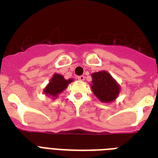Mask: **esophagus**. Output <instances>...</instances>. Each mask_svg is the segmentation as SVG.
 Listing matches in <instances>:
<instances>
[{"instance_id": "esophagus-1", "label": "esophagus", "mask_w": 158, "mask_h": 158, "mask_svg": "<svg viewBox=\"0 0 158 158\" xmlns=\"http://www.w3.org/2000/svg\"><path fill=\"white\" fill-rule=\"evenodd\" d=\"M84 79H85V77L84 75H80V76L78 77V79H79V81H84Z\"/></svg>"}]
</instances>
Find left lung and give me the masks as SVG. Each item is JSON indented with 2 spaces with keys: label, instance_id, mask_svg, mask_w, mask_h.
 I'll return each instance as SVG.
<instances>
[{
  "label": "left lung",
  "instance_id": "8db88e82",
  "mask_svg": "<svg viewBox=\"0 0 158 158\" xmlns=\"http://www.w3.org/2000/svg\"><path fill=\"white\" fill-rule=\"evenodd\" d=\"M92 90L102 102H113L120 94V87L112 76L105 70L92 74Z\"/></svg>",
  "mask_w": 158,
  "mask_h": 158
}]
</instances>
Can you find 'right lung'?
Masks as SVG:
<instances>
[{
    "label": "right lung",
    "instance_id": "add662e5",
    "mask_svg": "<svg viewBox=\"0 0 158 158\" xmlns=\"http://www.w3.org/2000/svg\"><path fill=\"white\" fill-rule=\"evenodd\" d=\"M74 79H65L64 77L59 74H54L52 78L51 79L49 84L44 89V93L48 97H53L56 98L58 94L64 91Z\"/></svg>",
    "mask_w": 158,
    "mask_h": 158
}]
</instances>
